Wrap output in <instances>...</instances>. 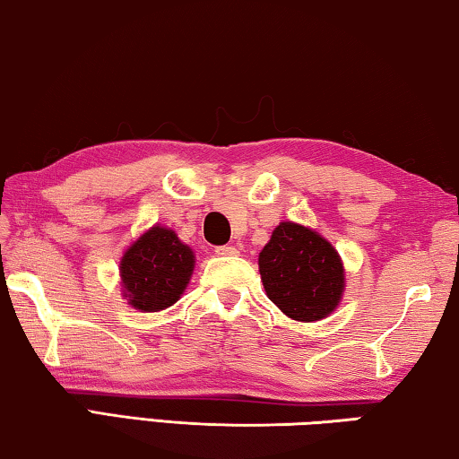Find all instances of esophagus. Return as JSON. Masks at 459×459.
<instances>
[{
	"label": "esophagus",
	"instance_id": "1",
	"mask_svg": "<svg viewBox=\"0 0 459 459\" xmlns=\"http://www.w3.org/2000/svg\"><path fill=\"white\" fill-rule=\"evenodd\" d=\"M215 254L217 256H238V250L234 246H220V247H215Z\"/></svg>",
	"mask_w": 459,
	"mask_h": 459
}]
</instances>
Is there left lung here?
<instances>
[{
    "instance_id": "8db88e82",
    "label": "left lung",
    "mask_w": 459,
    "mask_h": 459,
    "mask_svg": "<svg viewBox=\"0 0 459 459\" xmlns=\"http://www.w3.org/2000/svg\"><path fill=\"white\" fill-rule=\"evenodd\" d=\"M266 297L287 315L313 323L342 303L345 268L342 256L319 231L295 221L276 225L258 256Z\"/></svg>"
}]
</instances>
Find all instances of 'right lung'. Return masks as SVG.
Instances as JSON below:
<instances>
[{
    "instance_id": "obj_1",
    "label": "right lung",
    "mask_w": 459,
    "mask_h": 459,
    "mask_svg": "<svg viewBox=\"0 0 459 459\" xmlns=\"http://www.w3.org/2000/svg\"><path fill=\"white\" fill-rule=\"evenodd\" d=\"M195 270V252L175 230L152 225L127 246L119 260V281L127 305L142 313L169 309L183 297Z\"/></svg>"
}]
</instances>
